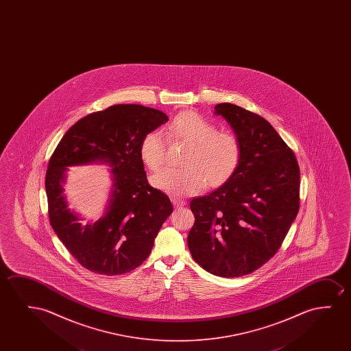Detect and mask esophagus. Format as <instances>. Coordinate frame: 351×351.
Wrapping results in <instances>:
<instances>
[{"label":"esophagus","instance_id":"1","mask_svg":"<svg viewBox=\"0 0 351 351\" xmlns=\"http://www.w3.org/2000/svg\"><path fill=\"white\" fill-rule=\"evenodd\" d=\"M171 202H173V206L175 207H182L186 205V202L181 199V197H171Z\"/></svg>","mask_w":351,"mask_h":351}]
</instances>
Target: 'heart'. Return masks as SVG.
Listing matches in <instances>:
<instances>
[{
	"mask_svg": "<svg viewBox=\"0 0 351 351\" xmlns=\"http://www.w3.org/2000/svg\"><path fill=\"white\" fill-rule=\"evenodd\" d=\"M170 139L189 145L183 156L184 168H167L151 178L152 186L173 195H191L204 184L218 187L235 173L241 162V143L229 132H218L217 125L197 112H182L168 128ZM140 159L149 170L162 168L167 144L159 132L145 135L139 147Z\"/></svg>",
	"mask_w": 351,
	"mask_h": 351,
	"instance_id": "b5f03b06",
	"label": "heart"
}]
</instances>
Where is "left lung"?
Wrapping results in <instances>:
<instances>
[{"instance_id": "1", "label": "left lung", "mask_w": 351, "mask_h": 351, "mask_svg": "<svg viewBox=\"0 0 351 351\" xmlns=\"http://www.w3.org/2000/svg\"><path fill=\"white\" fill-rule=\"evenodd\" d=\"M241 143V162L224 184L191 202L195 221L188 234L193 259L207 272L234 278L274 256L300 208V168L291 149L264 117L221 103Z\"/></svg>"}]
</instances>
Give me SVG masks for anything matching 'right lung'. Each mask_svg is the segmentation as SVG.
<instances>
[{"label": "right lung", "mask_w": 351, "mask_h": 351, "mask_svg": "<svg viewBox=\"0 0 351 351\" xmlns=\"http://www.w3.org/2000/svg\"><path fill=\"white\" fill-rule=\"evenodd\" d=\"M168 122L162 111L117 104L92 112L63 135L45 175L49 221L69 253L95 274L130 272L149 256L159 229L173 207L151 187L140 159L145 135ZM91 162L112 167L113 191L104 217L85 225L67 208L62 184L68 166Z\"/></svg>", "instance_id": "1"}]
</instances>
